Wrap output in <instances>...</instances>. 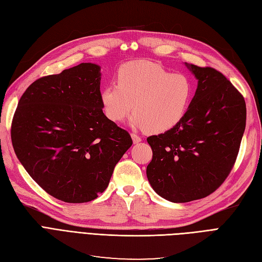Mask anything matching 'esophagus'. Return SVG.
<instances>
[{
  "mask_svg": "<svg viewBox=\"0 0 262 262\" xmlns=\"http://www.w3.org/2000/svg\"><path fill=\"white\" fill-rule=\"evenodd\" d=\"M131 138H132V140H133V143H134V144H138V143H140V142L142 141L141 137H139L138 134H136V133H132V134H131Z\"/></svg>",
  "mask_w": 262,
  "mask_h": 262,
  "instance_id": "esophagus-1",
  "label": "esophagus"
}]
</instances>
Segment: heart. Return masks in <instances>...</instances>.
<instances>
[{"label": "heart", "instance_id": "heart-1", "mask_svg": "<svg viewBox=\"0 0 262 262\" xmlns=\"http://www.w3.org/2000/svg\"><path fill=\"white\" fill-rule=\"evenodd\" d=\"M192 93V83L185 74H172L148 61H133L118 70L117 85L105 86L99 98L112 122H121L133 109V126L162 133L185 117Z\"/></svg>", "mask_w": 262, "mask_h": 262}]
</instances>
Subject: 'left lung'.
Here are the masks:
<instances>
[{"mask_svg": "<svg viewBox=\"0 0 262 262\" xmlns=\"http://www.w3.org/2000/svg\"><path fill=\"white\" fill-rule=\"evenodd\" d=\"M185 64L198 80L185 117L170 130L147 138L153 150L148 182L175 203L202 199L223 184L246 126L245 99L233 84L215 69Z\"/></svg>", "mask_w": 262, "mask_h": 262, "instance_id": "8db88e82", "label": "left lung"}]
</instances>
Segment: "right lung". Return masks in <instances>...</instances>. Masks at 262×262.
I'll return each instance as SVG.
<instances>
[{"mask_svg":"<svg viewBox=\"0 0 262 262\" xmlns=\"http://www.w3.org/2000/svg\"><path fill=\"white\" fill-rule=\"evenodd\" d=\"M100 80L95 63L43 76L23 94L13 118L15 154L29 176L61 201L96 199L132 145L130 134L102 113Z\"/></svg>","mask_w":262,"mask_h":262,"instance_id":"add662e5","label":"right lung"}]
</instances>
